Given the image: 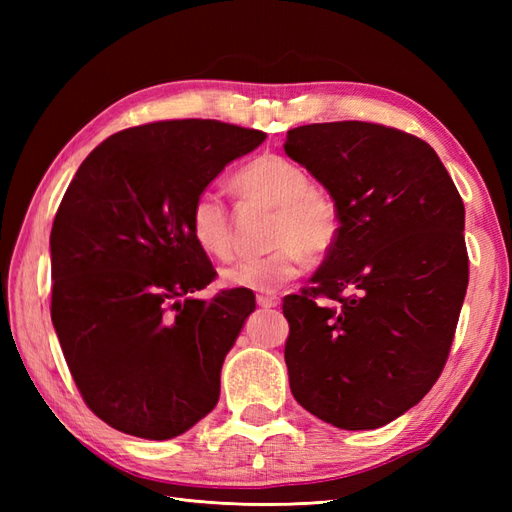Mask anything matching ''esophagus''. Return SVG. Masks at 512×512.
<instances>
[{
	"mask_svg": "<svg viewBox=\"0 0 512 512\" xmlns=\"http://www.w3.org/2000/svg\"><path fill=\"white\" fill-rule=\"evenodd\" d=\"M256 303L260 305V307H277V305H280V299H277L275 297V294H258V297H256Z\"/></svg>",
	"mask_w": 512,
	"mask_h": 512,
	"instance_id": "esophagus-1",
	"label": "esophagus"
}]
</instances>
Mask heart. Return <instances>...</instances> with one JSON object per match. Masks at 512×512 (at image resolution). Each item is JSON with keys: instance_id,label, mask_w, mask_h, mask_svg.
<instances>
[{"instance_id": "obj_1", "label": "heart", "mask_w": 512, "mask_h": 512, "mask_svg": "<svg viewBox=\"0 0 512 512\" xmlns=\"http://www.w3.org/2000/svg\"><path fill=\"white\" fill-rule=\"evenodd\" d=\"M235 188L254 203L277 211L273 245L262 258H241L222 271L228 288L271 292L305 269L307 256H327L339 239V213L333 200L314 188L305 168L277 153H265L235 177ZM190 230L200 250L215 258L232 252V224L222 196L213 190L198 194L190 211Z\"/></svg>"}]
</instances>
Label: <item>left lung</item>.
Returning a JSON list of instances; mask_svg holds the SVG:
<instances>
[{
	"instance_id": "1",
	"label": "left lung",
	"mask_w": 512,
	"mask_h": 512,
	"mask_svg": "<svg viewBox=\"0 0 512 512\" xmlns=\"http://www.w3.org/2000/svg\"><path fill=\"white\" fill-rule=\"evenodd\" d=\"M284 151L339 213L314 288L284 299L290 391L333 427L378 429L442 374L468 288L466 209L438 153L395 128L312 123L288 130Z\"/></svg>"
}]
</instances>
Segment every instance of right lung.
Wrapping results in <instances>:
<instances>
[{"mask_svg": "<svg viewBox=\"0 0 512 512\" xmlns=\"http://www.w3.org/2000/svg\"><path fill=\"white\" fill-rule=\"evenodd\" d=\"M265 138L211 119L145 123L108 136L68 185L51 230V320L85 404L117 431L170 440L218 404L256 299L192 297L215 271L190 211Z\"/></svg>", "mask_w": 512, "mask_h": 512, "instance_id": "right-lung-1", "label": "right lung"}]
</instances>
